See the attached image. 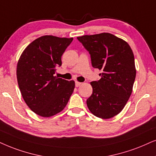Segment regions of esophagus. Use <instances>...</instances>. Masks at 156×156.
I'll return each instance as SVG.
<instances>
[{"mask_svg":"<svg viewBox=\"0 0 156 156\" xmlns=\"http://www.w3.org/2000/svg\"><path fill=\"white\" fill-rule=\"evenodd\" d=\"M80 85H81V83H80V82H78V81L76 82V87H78V86H80Z\"/></svg>","mask_w":156,"mask_h":156,"instance_id":"1","label":"esophagus"}]
</instances>
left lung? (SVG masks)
I'll list each match as a JSON object with an SVG mask.
<instances>
[{
	"label": "left lung",
	"instance_id": "1",
	"mask_svg": "<svg viewBox=\"0 0 156 156\" xmlns=\"http://www.w3.org/2000/svg\"><path fill=\"white\" fill-rule=\"evenodd\" d=\"M89 52L92 66L101 70V79L90 82L91 96L86 101L96 117L109 119L127 104L136 76L135 58L127 42L110 33L78 37Z\"/></svg>",
	"mask_w": 156,
	"mask_h": 156
}]
</instances>
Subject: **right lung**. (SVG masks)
<instances>
[{
  "label": "right lung",
  "mask_w": 156,
  "mask_h": 156,
  "mask_svg": "<svg viewBox=\"0 0 156 156\" xmlns=\"http://www.w3.org/2000/svg\"><path fill=\"white\" fill-rule=\"evenodd\" d=\"M73 39L40 37L26 47L18 61L16 77L21 95L31 111L41 117H50L62 111L73 92L74 80L54 76Z\"/></svg>",
  "instance_id": "right-lung-1"
}]
</instances>
